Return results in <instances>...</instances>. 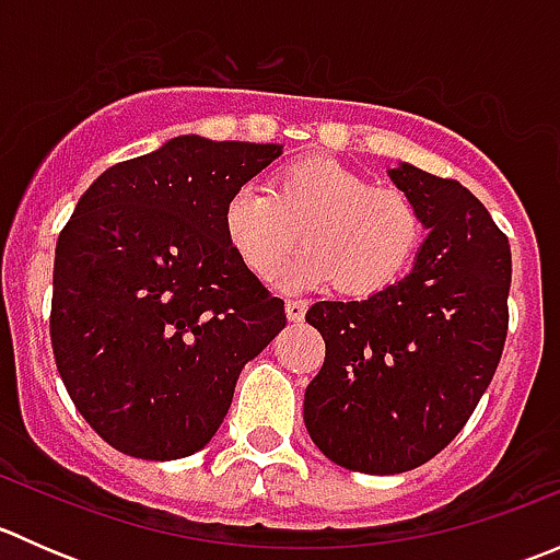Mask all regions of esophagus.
Returning <instances> with one entry per match:
<instances>
[{"label": "esophagus", "instance_id": "esophagus-1", "mask_svg": "<svg viewBox=\"0 0 560 560\" xmlns=\"http://www.w3.org/2000/svg\"><path fill=\"white\" fill-rule=\"evenodd\" d=\"M306 308H308L306 301H287L284 303L287 319H290V322H303V316H306Z\"/></svg>", "mask_w": 560, "mask_h": 560}]
</instances>
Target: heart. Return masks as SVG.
<instances>
[{"mask_svg":"<svg viewBox=\"0 0 560 560\" xmlns=\"http://www.w3.org/2000/svg\"><path fill=\"white\" fill-rule=\"evenodd\" d=\"M224 235L257 279H270L292 244L303 248L279 270L281 290L332 281L347 298H371L406 273L425 235L420 208L393 186H371L332 160H301L241 186L224 206Z\"/></svg>","mask_w":560,"mask_h":560,"instance_id":"1","label":"heart"}]
</instances>
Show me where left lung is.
I'll return each mask as SVG.
<instances>
[{"instance_id":"left-lung-1","label":"left lung","mask_w":560,"mask_h":560,"mask_svg":"<svg viewBox=\"0 0 560 560\" xmlns=\"http://www.w3.org/2000/svg\"><path fill=\"white\" fill-rule=\"evenodd\" d=\"M387 173L428 228L415 265L365 301L306 312L325 338L303 400L308 436L363 474L411 471L453 442L499 369L510 325V241L488 208L409 162Z\"/></svg>"}]
</instances>
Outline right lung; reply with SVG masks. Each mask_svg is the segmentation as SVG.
I'll return each mask as SVG.
<instances>
[{
	"label": "right lung",
	"mask_w": 560,
	"mask_h": 560,
	"mask_svg": "<svg viewBox=\"0 0 560 560\" xmlns=\"http://www.w3.org/2000/svg\"><path fill=\"white\" fill-rule=\"evenodd\" d=\"M284 145L178 135L83 191L56 244L50 343L83 420L118 453L206 447L235 382L287 325L224 235V206Z\"/></svg>",
	"instance_id": "right-lung-1"
}]
</instances>
